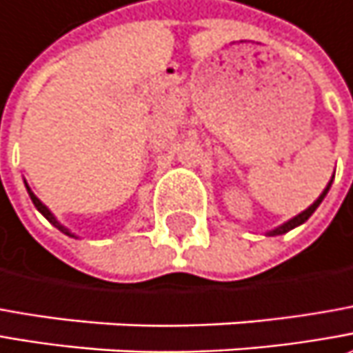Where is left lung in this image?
I'll return each mask as SVG.
<instances>
[{
  "label": "left lung",
  "instance_id": "obj_1",
  "mask_svg": "<svg viewBox=\"0 0 353 353\" xmlns=\"http://www.w3.org/2000/svg\"><path fill=\"white\" fill-rule=\"evenodd\" d=\"M332 181H334V176H332V179L328 181V185L324 188V191H322L321 195H319V199L314 201V203H312L310 207H307V209H305L303 213H299L297 216L289 219V221H287V223H283V225L275 226V228H272V230H265V236H279V234H285V232L293 230V228H297V226H301L303 223H307L310 214H312L314 211H316V209H319V205L322 203V199H324V197H326V193L330 191V185H332Z\"/></svg>",
  "mask_w": 353,
  "mask_h": 353
}]
</instances>
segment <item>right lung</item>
<instances>
[{
	"mask_svg": "<svg viewBox=\"0 0 353 353\" xmlns=\"http://www.w3.org/2000/svg\"><path fill=\"white\" fill-rule=\"evenodd\" d=\"M25 188H27V191H29V197H31L32 205H34V207H37V211H39V213L43 214L44 219H46V221H48V223H50V225L56 226V228H58V230H60V232H64V234H66V236H70V238H79L78 234H76V232H72V230H70V228H68V226H64V225H62V223H60V221H58V219H56L54 213H52V211H50V209H48V207H46V205H44L43 201L39 199V197H37V195H34V193H32V189L29 188V183H27V181H25Z\"/></svg>",
	"mask_w": 353,
	"mask_h": 353,
	"instance_id": "right-lung-1",
	"label": "right lung"
}]
</instances>
